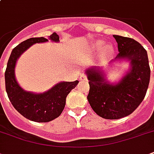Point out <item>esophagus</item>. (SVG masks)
Wrapping results in <instances>:
<instances>
[{
  "instance_id": "34e87169",
  "label": "esophagus",
  "mask_w": 154,
  "mask_h": 154,
  "mask_svg": "<svg viewBox=\"0 0 154 154\" xmlns=\"http://www.w3.org/2000/svg\"><path fill=\"white\" fill-rule=\"evenodd\" d=\"M80 82H85V81H87V77L84 74H81L80 75Z\"/></svg>"
}]
</instances>
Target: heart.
Returning <instances> with one entry per match:
<instances>
[{
    "label": "heart",
    "mask_w": 154,
    "mask_h": 154,
    "mask_svg": "<svg viewBox=\"0 0 154 154\" xmlns=\"http://www.w3.org/2000/svg\"><path fill=\"white\" fill-rule=\"evenodd\" d=\"M103 45H104V42H103L102 41H98V42H97L96 43L94 44V49H96V50H101V49H102ZM111 50H112V48L110 46H108L107 48H106V51L109 52V53H110Z\"/></svg>",
    "instance_id": "1"
}]
</instances>
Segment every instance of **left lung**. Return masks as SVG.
Masks as SVG:
<instances>
[{
    "instance_id": "left-lung-1",
    "label": "left lung",
    "mask_w": 154,
    "mask_h": 154,
    "mask_svg": "<svg viewBox=\"0 0 154 154\" xmlns=\"http://www.w3.org/2000/svg\"><path fill=\"white\" fill-rule=\"evenodd\" d=\"M117 42L118 54L110 61L126 60L129 69L119 82L108 81L101 68L85 70L89 80L87 99L94 111L105 119H120L131 114L142 102L150 79L147 52L135 40L113 35Z\"/></svg>"
}]
</instances>
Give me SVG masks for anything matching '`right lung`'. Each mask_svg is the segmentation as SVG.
Listing matches in <instances>:
<instances>
[{
	"mask_svg": "<svg viewBox=\"0 0 154 154\" xmlns=\"http://www.w3.org/2000/svg\"><path fill=\"white\" fill-rule=\"evenodd\" d=\"M49 39L53 42H60L56 32L50 35ZM46 42L48 39L45 37H32L18 45L11 53L5 72L6 92L13 107L23 117L36 122H49L59 117L65 108L66 97L79 82H59L41 94L25 91L19 85L15 76L17 59L32 45Z\"/></svg>",
	"mask_w": 154,
	"mask_h": 154,
	"instance_id": "right-lung-1",
	"label": "right lung"
}]
</instances>
